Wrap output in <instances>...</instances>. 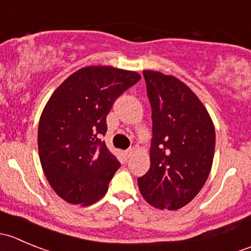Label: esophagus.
I'll list each match as a JSON object with an SVG mask.
<instances>
[{
    "mask_svg": "<svg viewBox=\"0 0 251 251\" xmlns=\"http://www.w3.org/2000/svg\"><path fill=\"white\" fill-rule=\"evenodd\" d=\"M133 151H135V149H133V148L127 149V151H125V155L127 156V158H130V156L133 154Z\"/></svg>",
    "mask_w": 251,
    "mask_h": 251,
    "instance_id": "34e87169",
    "label": "esophagus"
}]
</instances>
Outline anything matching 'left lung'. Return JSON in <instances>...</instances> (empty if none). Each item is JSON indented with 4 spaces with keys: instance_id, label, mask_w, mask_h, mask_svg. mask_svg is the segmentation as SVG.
Instances as JSON below:
<instances>
[{
    "instance_id": "obj_1",
    "label": "left lung",
    "mask_w": 251,
    "mask_h": 251,
    "mask_svg": "<svg viewBox=\"0 0 251 251\" xmlns=\"http://www.w3.org/2000/svg\"><path fill=\"white\" fill-rule=\"evenodd\" d=\"M151 108V168L138 177L147 203L177 210L199 193L211 170L215 128L199 98L178 78L144 70Z\"/></svg>"
}]
</instances>
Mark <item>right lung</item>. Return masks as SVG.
Returning <instances> with one entry per match:
<instances>
[{
    "label": "right lung",
    "mask_w": 251,
    "mask_h": 251,
    "mask_svg": "<svg viewBox=\"0 0 251 251\" xmlns=\"http://www.w3.org/2000/svg\"><path fill=\"white\" fill-rule=\"evenodd\" d=\"M141 80L111 67H87L70 75L50 96L39 124V155L55 193L90 205L105 193L118 159L100 138L116 98Z\"/></svg>",
    "instance_id": "right-lung-1"
}]
</instances>
